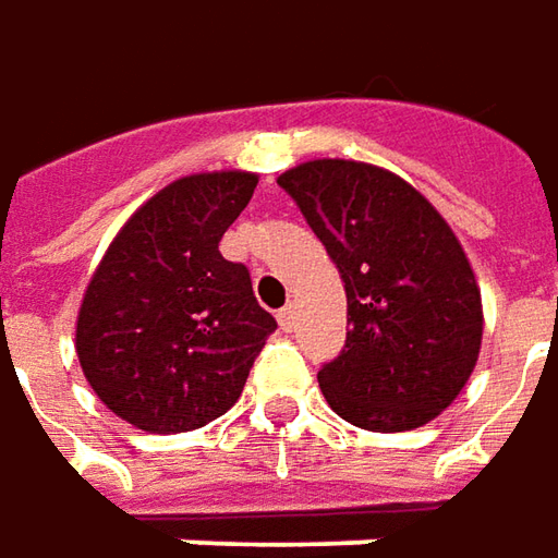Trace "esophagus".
Segmentation results:
<instances>
[{"instance_id": "1", "label": "esophagus", "mask_w": 558, "mask_h": 558, "mask_svg": "<svg viewBox=\"0 0 558 558\" xmlns=\"http://www.w3.org/2000/svg\"><path fill=\"white\" fill-rule=\"evenodd\" d=\"M278 324L283 333H290V330L296 327V308H293V305H283L278 312Z\"/></svg>"}]
</instances>
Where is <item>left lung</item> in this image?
Returning <instances> with one entry per match:
<instances>
[{"label": "left lung", "instance_id": "left-lung-1", "mask_svg": "<svg viewBox=\"0 0 558 558\" xmlns=\"http://www.w3.org/2000/svg\"><path fill=\"white\" fill-rule=\"evenodd\" d=\"M278 184L337 262L349 333L317 371L352 426L404 433L466 386L482 345V296L448 221L404 179L355 160H312Z\"/></svg>", "mask_w": 558, "mask_h": 558}]
</instances>
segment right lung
Here are the masks:
<instances>
[{"label": "right lung", "instance_id": "obj_1", "mask_svg": "<svg viewBox=\"0 0 558 558\" xmlns=\"http://www.w3.org/2000/svg\"><path fill=\"white\" fill-rule=\"evenodd\" d=\"M256 182L253 172H201L166 184L92 275L76 355L95 395L135 429L191 433L221 416L278 330L246 265L219 253Z\"/></svg>", "mask_w": 558, "mask_h": 558}]
</instances>
